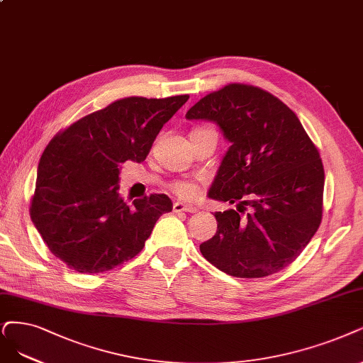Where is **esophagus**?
I'll use <instances>...</instances> for the list:
<instances>
[{
	"instance_id": "34e87169",
	"label": "esophagus",
	"mask_w": 363,
	"mask_h": 363,
	"mask_svg": "<svg viewBox=\"0 0 363 363\" xmlns=\"http://www.w3.org/2000/svg\"><path fill=\"white\" fill-rule=\"evenodd\" d=\"M173 211L174 212L194 213V212H197V208L193 206V205H186V203H182V202H177V203H173Z\"/></svg>"
}]
</instances>
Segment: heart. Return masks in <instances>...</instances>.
Returning <instances> with one entry per match:
<instances>
[{
    "label": "heart",
    "instance_id": "1",
    "mask_svg": "<svg viewBox=\"0 0 363 363\" xmlns=\"http://www.w3.org/2000/svg\"><path fill=\"white\" fill-rule=\"evenodd\" d=\"M172 190L182 199H194L199 194V185L193 181H178L172 185Z\"/></svg>",
    "mask_w": 363,
    "mask_h": 363
}]
</instances>
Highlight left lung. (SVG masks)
Wrapping results in <instances>:
<instances>
[{"mask_svg": "<svg viewBox=\"0 0 363 363\" xmlns=\"http://www.w3.org/2000/svg\"><path fill=\"white\" fill-rule=\"evenodd\" d=\"M185 118L216 123L230 142L208 196L236 209L216 212L217 233L200 252L238 278L284 269L323 213V163L299 118L272 94L244 84L208 94Z\"/></svg>", "mask_w": 363, "mask_h": 363, "instance_id": "obj_1", "label": "left lung"}]
</instances>
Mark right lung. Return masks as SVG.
Segmentation results:
<instances>
[{"instance_id":"right-lung-1","label":"right lung","mask_w":363,"mask_h":363,"mask_svg":"<svg viewBox=\"0 0 363 363\" xmlns=\"http://www.w3.org/2000/svg\"><path fill=\"white\" fill-rule=\"evenodd\" d=\"M186 100L121 99L49 142L30 212L53 256L80 274H100L142 251L157 220L173 205L166 194L124 202L118 193L121 164L142 163Z\"/></svg>"}]
</instances>
